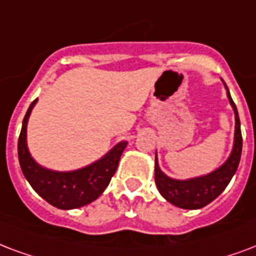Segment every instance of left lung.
I'll return each mask as SVG.
<instances>
[{"mask_svg": "<svg viewBox=\"0 0 256 256\" xmlns=\"http://www.w3.org/2000/svg\"><path fill=\"white\" fill-rule=\"evenodd\" d=\"M227 88V86H226ZM227 95L231 103L234 112H235V142H234V149L230 156V158L223 164L219 169L210 173V174L192 178V180H173L169 178L166 174H164L157 162L156 157V170H154V178H156V185L158 188L160 193L162 194L164 198L172 202L173 206L184 210H198L214 202V198L223 192L226 186L230 184L232 176L235 174L239 161L242 156V146H243V140H242L240 132V120L238 114L236 106L232 100L230 91L227 88Z\"/></svg>", "mask_w": 256, "mask_h": 256, "instance_id": "8db88e82", "label": "left lung"}]
</instances>
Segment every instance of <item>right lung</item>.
Wrapping results in <instances>:
<instances>
[{"label":"right lung","mask_w":256,"mask_h":256,"mask_svg":"<svg viewBox=\"0 0 256 256\" xmlns=\"http://www.w3.org/2000/svg\"><path fill=\"white\" fill-rule=\"evenodd\" d=\"M34 99L22 120L18 136V161L25 178L50 206L58 210H74L96 200L110 184L128 142H120L114 149L88 166L74 172H54L34 162L26 146V124Z\"/></svg>","instance_id":"right-lung-1"}]
</instances>
